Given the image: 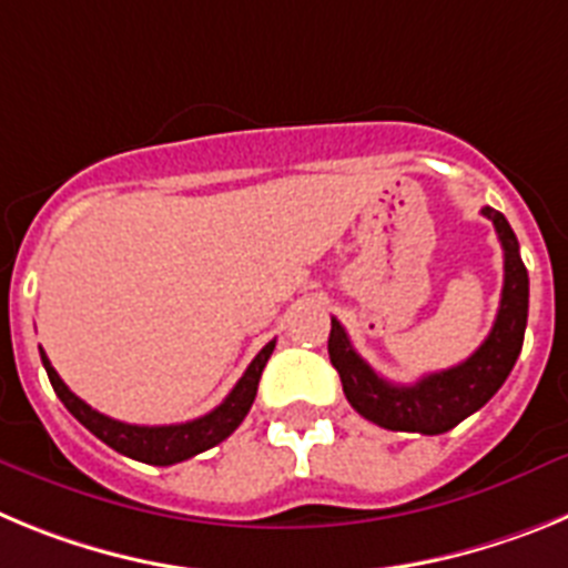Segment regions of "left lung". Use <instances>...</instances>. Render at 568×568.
<instances>
[{
  "mask_svg": "<svg viewBox=\"0 0 568 568\" xmlns=\"http://www.w3.org/2000/svg\"><path fill=\"white\" fill-rule=\"evenodd\" d=\"M480 213L495 224L504 247V293L491 333L464 364L424 375L415 384H389L355 353L341 321L333 318L327 349L341 375L346 400L355 413L384 429L420 435L449 433L498 393L518 361L529 315V275L520 261L518 239L504 213L491 207H484Z\"/></svg>",
  "mask_w": 568,
  "mask_h": 568,
  "instance_id": "obj_1",
  "label": "left lung"
}]
</instances>
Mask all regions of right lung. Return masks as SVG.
I'll return each mask as SVG.
<instances>
[{"instance_id": "right-lung-1", "label": "right lung", "mask_w": 568, "mask_h": 568, "mask_svg": "<svg viewBox=\"0 0 568 568\" xmlns=\"http://www.w3.org/2000/svg\"><path fill=\"white\" fill-rule=\"evenodd\" d=\"M275 349V341H270L264 349L253 358V364L244 369V375L239 378V384L233 386V393L215 406L213 413L202 415V418L187 420V424H170V426H139V424H124V420L108 418V415L97 413L93 406L84 404L79 395H73L64 386V381L59 378V373L50 366L48 355L39 346V355H42V364L48 369V378L57 389L59 400L68 406V413L97 435L99 440L115 449V453L128 455L133 460H142V464L153 466H170L182 464V460L193 458V455L204 453L210 446L222 444L227 435L235 433V426L244 420V415L250 413L253 406L255 393H258V381L264 366H267L270 355Z\"/></svg>"}]
</instances>
